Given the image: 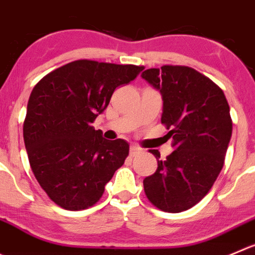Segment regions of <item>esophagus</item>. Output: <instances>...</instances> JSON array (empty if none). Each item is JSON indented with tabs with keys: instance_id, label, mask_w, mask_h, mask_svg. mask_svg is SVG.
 Returning a JSON list of instances; mask_svg holds the SVG:
<instances>
[{
	"instance_id": "obj_1",
	"label": "esophagus",
	"mask_w": 255,
	"mask_h": 255,
	"mask_svg": "<svg viewBox=\"0 0 255 255\" xmlns=\"http://www.w3.org/2000/svg\"><path fill=\"white\" fill-rule=\"evenodd\" d=\"M140 151H141V149H140L139 146H136V145H131V146H130V155H131V156H135V155Z\"/></svg>"
}]
</instances>
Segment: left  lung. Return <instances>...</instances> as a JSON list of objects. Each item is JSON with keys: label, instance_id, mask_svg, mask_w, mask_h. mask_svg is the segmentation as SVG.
I'll return each mask as SVG.
<instances>
[{"label": "left lung", "instance_id": "8db88e82", "mask_svg": "<svg viewBox=\"0 0 255 255\" xmlns=\"http://www.w3.org/2000/svg\"><path fill=\"white\" fill-rule=\"evenodd\" d=\"M162 96L161 124L174 151L157 159V169L144 179V190L162 212L190 209L212 189L224 165L233 123L223 90L188 66L165 65L141 74Z\"/></svg>", "mask_w": 255, "mask_h": 255}]
</instances>
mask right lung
Listing matches in <instances>:
<instances>
[{"label":"right lung","mask_w":255,"mask_h":255,"mask_svg":"<svg viewBox=\"0 0 255 255\" xmlns=\"http://www.w3.org/2000/svg\"><path fill=\"white\" fill-rule=\"evenodd\" d=\"M144 69L77 60L46 75L27 104L23 140L33 175L55 204L93 207L129 155L123 139L106 140L91 123L108 108L116 87Z\"/></svg>","instance_id":"obj_1"}]
</instances>
